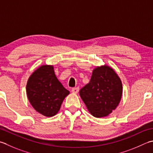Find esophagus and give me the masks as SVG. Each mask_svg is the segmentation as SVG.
Here are the masks:
<instances>
[{"instance_id": "obj_1", "label": "esophagus", "mask_w": 153, "mask_h": 153, "mask_svg": "<svg viewBox=\"0 0 153 153\" xmlns=\"http://www.w3.org/2000/svg\"><path fill=\"white\" fill-rule=\"evenodd\" d=\"M79 91V88H74L71 89V92L74 93V94H77V92Z\"/></svg>"}]
</instances>
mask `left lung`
<instances>
[{"label":"left lung","mask_w":153,"mask_h":153,"mask_svg":"<svg viewBox=\"0 0 153 153\" xmlns=\"http://www.w3.org/2000/svg\"><path fill=\"white\" fill-rule=\"evenodd\" d=\"M122 91L121 79L114 70L103 65L94 70L90 82L80 89L79 95L91 114L99 118L115 109Z\"/></svg>","instance_id":"1"}]
</instances>
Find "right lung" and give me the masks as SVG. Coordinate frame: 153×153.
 Returning <instances> with one entry per match:
<instances>
[{"label":"right lung","mask_w":153,"mask_h":153,"mask_svg":"<svg viewBox=\"0 0 153 153\" xmlns=\"http://www.w3.org/2000/svg\"><path fill=\"white\" fill-rule=\"evenodd\" d=\"M26 93L34 109L46 117L55 115L70 91L57 79L52 65H42L29 77Z\"/></svg>","instance_id":"1"}]
</instances>
